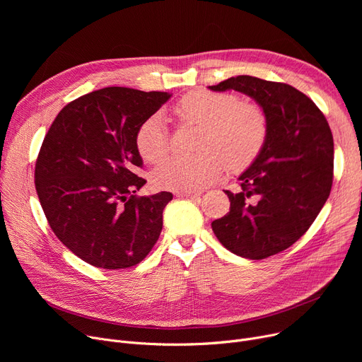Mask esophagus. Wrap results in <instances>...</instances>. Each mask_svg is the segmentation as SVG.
I'll list each match as a JSON object with an SVG mask.
<instances>
[{
	"mask_svg": "<svg viewBox=\"0 0 362 362\" xmlns=\"http://www.w3.org/2000/svg\"><path fill=\"white\" fill-rule=\"evenodd\" d=\"M201 194H202V192H176V197H179V198H191V199H194V198H198Z\"/></svg>",
	"mask_w": 362,
	"mask_h": 362,
	"instance_id": "obj_1",
	"label": "esophagus"
}]
</instances>
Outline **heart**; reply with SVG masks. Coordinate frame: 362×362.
Wrapping results in <instances>:
<instances>
[{
    "label": "heart",
    "instance_id": "1",
    "mask_svg": "<svg viewBox=\"0 0 362 362\" xmlns=\"http://www.w3.org/2000/svg\"><path fill=\"white\" fill-rule=\"evenodd\" d=\"M176 114L182 122L201 127L197 141L199 154L191 158L175 157L158 165L152 180L160 189L199 191L218 179L224 165L230 171H240L252 164L267 139V119L262 110L242 103L232 93L191 92L177 103ZM136 148L151 164L165 158L170 141L163 114H152L139 126Z\"/></svg>",
    "mask_w": 362,
    "mask_h": 362
}]
</instances>
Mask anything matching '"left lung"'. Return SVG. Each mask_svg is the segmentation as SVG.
Segmentation results:
<instances>
[{
  "label": "left lung",
  "mask_w": 362,
  "mask_h": 362,
  "mask_svg": "<svg viewBox=\"0 0 362 362\" xmlns=\"http://www.w3.org/2000/svg\"><path fill=\"white\" fill-rule=\"evenodd\" d=\"M214 92L238 90L252 98L267 119V139L239 176L230 211L211 223L224 248L262 259L289 248L314 223L333 183V135L325 114L291 85L236 76Z\"/></svg>",
  "instance_id": "1"
}]
</instances>
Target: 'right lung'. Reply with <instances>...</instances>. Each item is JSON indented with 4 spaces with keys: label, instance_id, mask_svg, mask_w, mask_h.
<instances>
[{
    "label": "right lung",
    "instance_id": "add662e5",
    "mask_svg": "<svg viewBox=\"0 0 362 362\" xmlns=\"http://www.w3.org/2000/svg\"><path fill=\"white\" fill-rule=\"evenodd\" d=\"M171 97L110 86L69 103L52 122L35 167V186L52 232L85 262L105 270L141 262L163 229L170 192L135 195L139 126Z\"/></svg>",
    "mask_w": 362,
    "mask_h": 362
}]
</instances>
